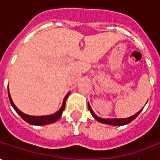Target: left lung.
<instances>
[{
  "label": "left lung",
  "instance_id": "left-lung-1",
  "mask_svg": "<svg viewBox=\"0 0 160 160\" xmlns=\"http://www.w3.org/2000/svg\"><path fill=\"white\" fill-rule=\"evenodd\" d=\"M88 108H89V110H90V112L92 113V115L93 117L95 118L96 120H97L98 122H99L104 123V124H108V125H113V126H123V125H126V124H128V123H130L132 121H134L136 118L138 117V114L141 112L143 108L138 112L137 113H135L134 115L132 116H130V117H128V118H122V119H110V118H108V119H105V118H100L97 116L96 114H95V112H93V110L91 108V106H90V104L88 103Z\"/></svg>",
  "mask_w": 160,
  "mask_h": 160
}]
</instances>
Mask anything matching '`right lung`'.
Wrapping results in <instances>:
<instances>
[{
    "label": "right lung",
    "instance_id": "1",
    "mask_svg": "<svg viewBox=\"0 0 160 160\" xmlns=\"http://www.w3.org/2000/svg\"><path fill=\"white\" fill-rule=\"evenodd\" d=\"M8 98H9V101H10V104L13 107V108L15 109V111L18 112V114L21 116L23 121H25L26 122L29 123V124H32V125H37V126H41V125H48V124H51V123L55 122H57L58 120L60 118L62 117V112L64 111V108H65V105H66V100H67V98L68 97L69 95V92L68 93L67 95L65 96L64 99H63L62 105L61 108L58 110L57 112L52 113V114H50V115H43V116H32V115H28L26 113H23L22 112H21L19 109H18L16 105L13 102L12 98L10 97V94H9V91H8Z\"/></svg>",
    "mask_w": 160,
    "mask_h": 160
}]
</instances>
